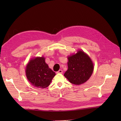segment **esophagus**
<instances>
[{
    "label": "esophagus",
    "instance_id": "esophagus-1",
    "mask_svg": "<svg viewBox=\"0 0 121 121\" xmlns=\"http://www.w3.org/2000/svg\"><path fill=\"white\" fill-rule=\"evenodd\" d=\"M62 73H63V72L61 70H59L58 71L56 72V73L57 74H62Z\"/></svg>",
    "mask_w": 121,
    "mask_h": 121
}]
</instances>
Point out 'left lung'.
<instances>
[{"label":"left lung","instance_id":"1","mask_svg":"<svg viewBox=\"0 0 121 121\" xmlns=\"http://www.w3.org/2000/svg\"><path fill=\"white\" fill-rule=\"evenodd\" d=\"M68 69L64 75L71 83L80 85L86 82L91 76L94 65L91 58L82 51L68 58Z\"/></svg>","mask_w":121,"mask_h":121}]
</instances>
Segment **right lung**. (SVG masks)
<instances>
[{"instance_id": "add662e5", "label": "right lung", "mask_w": 121, "mask_h": 121, "mask_svg": "<svg viewBox=\"0 0 121 121\" xmlns=\"http://www.w3.org/2000/svg\"><path fill=\"white\" fill-rule=\"evenodd\" d=\"M56 73L49 68L43 57H37L30 60L26 68V75L32 85L45 88L49 85Z\"/></svg>"}]
</instances>
